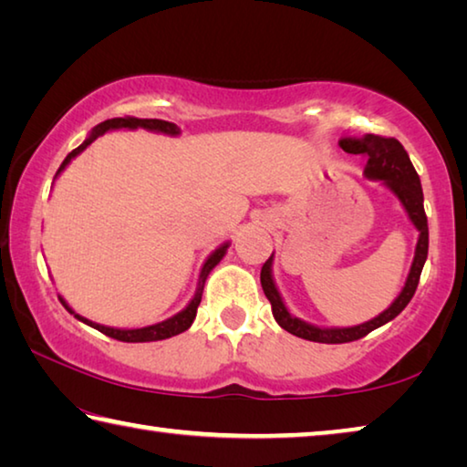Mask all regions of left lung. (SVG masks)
Here are the masks:
<instances>
[{
	"instance_id": "1",
	"label": "left lung",
	"mask_w": 467,
	"mask_h": 467,
	"mask_svg": "<svg viewBox=\"0 0 467 467\" xmlns=\"http://www.w3.org/2000/svg\"><path fill=\"white\" fill-rule=\"evenodd\" d=\"M339 148L348 154H367V164H365V177L370 181H381V183L389 189L395 195V200L401 203V208L406 210L410 223L414 224L418 231V243L414 249V259L412 265H410L408 278L404 288L398 296H395L393 303L387 306L383 313H379L377 317L368 319L365 323H358V326L352 327H321L313 326L309 321H303L296 315L288 311L286 303L280 295L278 286H275L274 280V253L270 259L262 267V288L265 292L267 300L272 303V315L275 323L282 329H286L288 334L309 339V342H321V344H344V342H354V339L365 337L370 331L385 326L391 319L398 317V315L406 309L410 300H412L418 280H420L422 267L426 262V255H429V223H426L424 214V195H422V185L420 177L414 169V164L410 162V156L395 138H381L375 136V133H365V136L358 140L346 138L339 140Z\"/></svg>"
}]
</instances>
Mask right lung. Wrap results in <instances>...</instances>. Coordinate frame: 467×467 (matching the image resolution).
<instances>
[{
  "mask_svg": "<svg viewBox=\"0 0 467 467\" xmlns=\"http://www.w3.org/2000/svg\"><path fill=\"white\" fill-rule=\"evenodd\" d=\"M117 130H146V131H154V133H164V136H172L177 138L181 130L177 128L175 123H169V121H162V119H138V117H115V119H107L99 123L97 128H92V131L86 136V140L82 141L80 146L76 150H72L66 156V161L61 162L59 171L55 172V179H57L63 171L67 169V164L74 161L78 154H82L86 148H88L94 140L105 136L107 131H117ZM53 179V181H55ZM228 247H231V241H224L223 244H218V247L210 253L208 259H205L202 270H200V280H197V288H195V295L192 296V300L185 305V309H181L179 313L172 315V317L164 319V321H158L152 323V326H146V327H110V326H100V323H94L90 319L82 317V315H78L72 306L67 305V300L59 295L61 305L66 306V309L74 315L78 321L86 323V326H90L94 329L102 331V334L109 336V337H115L119 339V342H156V339H167L172 336H179L183 334L185 329L192 327V323L195 319V313H197V306L202 303V295H203V286H205V280H208L210 272L214 270V267L220 264V259L226 255Z\"/></svg>",
  "mask_w": 467,
  "mask_h": 467,
  "instance_id": "1",
  "label": "right lung"
}]
</instances>
